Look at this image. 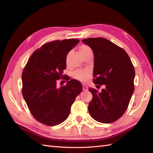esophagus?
<instances>
[{
	"label": "esophagus",
	"instance_id": "obj_1",
	"mask_svg": "<svg viewBox=\"0 0 153 153\" xmlns=\"http://www.w3.org/2000/svg\"><path fill=\"white\" fill-rule=\"evenodd\" d=\"M82 88L84 91H87L88 90V87L85 84H82Z\"/></svg>",
	"mask_w": 153,
	"mask_h": 153
}]
</instances>
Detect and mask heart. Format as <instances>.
Wrapping results in <instances>:
<instances>
[{
  "mask_svg": "<svg viewBox=\"0 0 153 153\" xmlns=\"http://www.w3.org/2000/svg\"><path fill=\"white\" fill-rule=\"evenodd\" d=\"M80 52L82 55L83 57L87 55H89L92 53V50L90 47L86 45H82L80 47ZM90 76V72L86 71V70H82V69H79V70H76L73 73V77L75 79L84 82Z\"/></svg>",
  "mask_w": 153,
  "mask_h": 153,
  "instance_id": "b5f03b06",
  "label": "heart"
}]
</instances>
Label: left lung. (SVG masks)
I'll list each match as a JSON object with an SVG mask.
<instances>
[{
    "instance_id": "left-lung-1",
    "label": "left lung",
    "mask_w": 153,
    "mask_h": 153,
    "mask_svg": "<svg viewBox=\"0 0 153 153\" xmlns=\"http://www.w3.org/2000/svg\"><path fill=\"white\" fill-rule=\"evenodd\" d=\"M82 42L94 53L93 82L105 85L101 92L89 88L92 94L89 112L100 123L116 121L128 108L135 89V72L131 59L124 49L105 38H87Z\"/></svg>"
}]
</instances>
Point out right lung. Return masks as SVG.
Instances as JSON below:
<instances>
[{
  "label": "right lung",
  "mask_w": 153,
  "mask_h": 153,
  "mask_svg": "<svg viewBox=\"0 0 153 153\" xmlns=\"http://www.w3.org/2000/svg\"><path fill=\"white\" fill-rule=\"evenodd\" d=\"M78 43L75 39L50 41L34 51L24 68L22 95L30 113L41 123L55 126L65 121L82 92V84L76 80L68 81L60 88L56 86L57 80L65 77L62 73L68 53Z\"/></svg>",
  "instance_id": "right-lung-1"
}]
</instances>
